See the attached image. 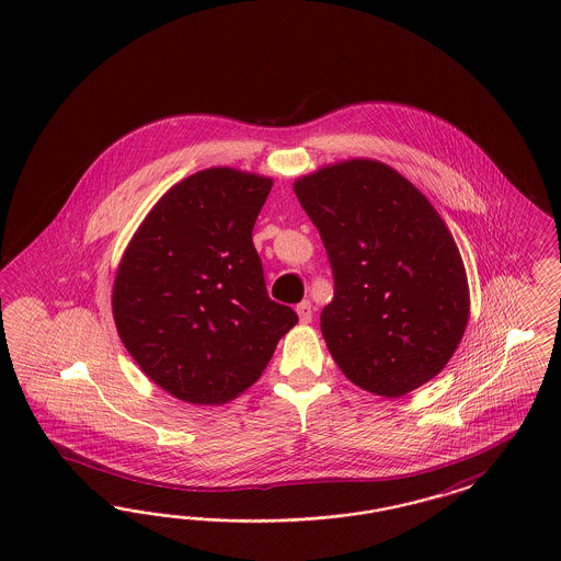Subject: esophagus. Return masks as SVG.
I'll return each instance as SVG.
<instances>
[{
	"instance_id": "1",
	"label": "esophagus",
	"mask_w": 561,
	"mask_h": 561,
	"mask_svg": "<svg viewBox=\"0 0 561 561\" xmlns=\"http://www.w3.org/2000/svg\"><path fill=\"white\" fill-rule=\"evenodd\" d=\"M296 313H298V318H300L302 323H309V321L313 320V305H311V300L298 302L296 305Z\"/></svg>"
}]
</instances>
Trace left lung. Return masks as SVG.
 <instances>
[{
	"label": "left lung",
	"instance_id": "left-lung-1",
	"mask_svg": "<svg viewBox=\"0 0 561 561\" xmlns=\"http://www.w3.org/2000/svg\"><path fill=\"white\" fill-rule=\"evenodd\" d=\"M294 193L332 267L321 334L348 380L401 398L444 370L465 334L469 290L460 252L427 197L370 160L302 176Z\"/></svg>",
	"mask_w": 561,
	"mask_h": 561
}]
</instances>
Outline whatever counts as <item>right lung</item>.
Listing matches in <instances>:
<instances>
[{"instance_id": "1", "label": "right lung", "mask_w": 561, "mask_h": 561, "mask_svg": "<svg viewBox=\"0 0 561 561\" xmlns=\"http://www.w3.org/2000/svg\"><path fill=\"white\" fill-rule=\"evenodd\" d=\"M271 181L210 168L170 188L115 277L122 343L170 396L216 405L254 385L298 321L271 300L252 229Z\"/></svg>"}]
</instances>
